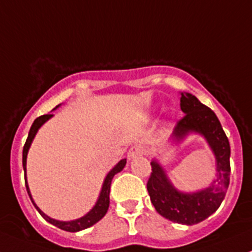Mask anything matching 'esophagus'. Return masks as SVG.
I'll use <instances>...</instances> for the list:
<instances>
[{
    "label": "esophagus",
    "instance_id": "obj_1",
    "mask_svg": "<svg viewBox=\"0 0 252 252\" xmlns=\"http://www.w3.org/2000/svg\"><path fill=\"white\" fill-rule=\"evenodd\" d=\"M144 147L141 146V145H135V146L131 147L130 150H129L128 152V158L129 159H133V158H136V157L141 156L142 154H144Z\"/></svg>",
    "mask_w": 252,
    "mask_h": 252
}]
</instances>
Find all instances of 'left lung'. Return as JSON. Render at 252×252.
<instances>
[{
	"mask_svg": "<svg viewBox=\"0 0 252 252\" xmlns=\"http://www.w3.org/2000/svg\"><path fill=\"white\" fill-rule=\"evenodd\" d=\"M180 108L185 116L177 123L171 139L178 144L190 133L204 136L215 155L217 174L210 187L195 192H183L175 189L163 167L154 159L147 191L152 205L162 217L192 225L215 213L224 199L229 187L230 146L215 112L202 105L194 95L182 93Z\"/></svg>",
	"mask_w": 252,
	"mask_h": 252,
	"instance_id": "obj_1",
	"label": "left lung"
}]
</instances>
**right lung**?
Instances as JSON below:
<instances>
[{
	"label": "right lung",
	"mask_w": 252,
	"mask_h": 252,
	"mask_svg": "<svg viewBox=\"0 0 252 252\" xmlns=\"http://www.w3.org/2000/svg\"><path fill=\"white\" fill-rule=\"evenodd\" d=\"M57 107H58V106H57ZM57 107H56V108H57ZM56 108H55V110H56ZM51 117H53V114H44V116H40V117H37L36 119H35L34 123H32V128H30V130H29V135H28V139H27V141H25L24 147H23V168H24L25 187H27L28 195H29V197H30V200H32V205L35 206V208L39 211L40 215H41L42 217H44L48 223L56 225V227L60 228V229L65 230V232H72V233L79 232V230L86 229V228L91 227V225H94L95 223H97L98 220H100L101 218H103V216L107 213L108 206H110V189H111L112 179H113L114 174L119 173V172H121L122 169L126 167V158L121 159V161H119L118 163H117L116 166H114L113 168L111 169L110 173L106 175L105 182H103L102 189H101L100 196H98L97 201H96L95 206H94V207L91 208V210L89 211V212L86 213L85 216L78 218V220H69V222H63V220H53V218L48 217V216L45 215V213L42 212V211L40 210L39 207H37L36 204L34 202V200H32V194H30L29 185H28V182H27V156H28V151H29V149H30V145H32V140H34V138H35V135H36L37 130H39L40 126H41L42 124L46 123V122L51 118Z\"/></svg>",
	"instance_id": "add662e5"
}]
</instances>
